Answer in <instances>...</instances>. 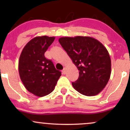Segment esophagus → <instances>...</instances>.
Wrapping results in <instances>:
<instances>
[{
	"instance_id": "esophagus-1",
	"label": "esophagus",
	"mask_w": 130,
	"mask_h": 130,
	"mask_svg": "<svg viewBox=\"0 0 130 130\" xmlns=\"http://www.w3.org/2000/svg\"><path fill=\"white\" fill-rule=\"evenodd\" d=\"M62 73H63V74H66V73H67V70H66V68H63V70H62Z\"/></svg>"
}]
</instances>
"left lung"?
<instances>
[{
  "label": "left lung",
  "mask_w": 130,
  "mask_h": 130,
  "mask_svg": "<svg viewBox=\"0 0 130 130\" xmlns=\"http://www.w3.org/2000/svg\"><path fill=\"white\" fill-rule=\"evenodd\" d=\"M59 41L79 71L78 79L72 83L74 89L88 96L100 93L111 73V60L107 49L90 37H61Z\"/></svg>",
  "instance_id": "8db88e82"
}]
</instances>
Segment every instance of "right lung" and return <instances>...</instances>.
<instances>
[{"mask_svg": "<svg viewBox=\"0 0 130 130\" xmlns=\"http://www.w3.org/2000/svg\"><path fill=\"white\" fill-rule=\"evenodd\" d=\"M54 37H36L26 44L19 57L18 70L26 89L35 96H46L54 90L61 72L44 57Z\"/></svg>", "mask_w": 130, "mask_h": 130, "instance_id": "obj_1", "label": "right lung"}]
</instances>
